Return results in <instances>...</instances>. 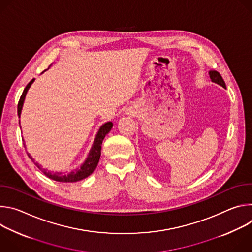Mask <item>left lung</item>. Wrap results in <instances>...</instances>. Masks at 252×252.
I'll use <instances>...</instances> for the list:
<instances>
[{"label": "left lung", "mask_w": 252, "mask_h": 252, "mask_svg": "<svg viewBox=\"0 0 252 252\" xmlns=\"http://www.w3.org/2000/svg\"><path fill=\"white\" fill-rule=\"evenodd\" d=\"M208 74H209V77H210V80H211L212 83L218 84V85L221 86L222 88L226 89L225 83H224L222 77L220 76V74L219 73V71H217V70H209Z\"/></svg>", "instance_id": "left-lung-1"}]
</instances>
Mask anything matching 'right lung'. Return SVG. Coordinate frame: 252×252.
Segmentation results:
<instances>
[{"label": "right lung", "instance_id": "add662e5", "mask_svg": "<svg viewBox=\"0 0 252 252\" xmlns=\"http://www.w3.org/2000/svg\"><path fill=\"white\" fill-rule=\"evenodd\" d=\"M33 81H34V79H32L27 85V87L25 88V90H24V92H23V94H22V95L20 97V100H19V103H18V116H19V118L21 117V113H22V109H23V104H24V101H25L26 94H27L30 87L33 83ZM113 126L114 125H113L112 122H107V123L103 124L99 127L87 159L81 165V167L75 169L74 171H70L69 173H64L63 174V172L48 171L47 169H44L41 164H39L38 162H34V159L31 157V155L29 153H28V156L32 160V162H34V164L38 166V168L41 169L44 172V174L46 176H48L51 179H54V181H56V182H60V183H76V182L82 181V179H84V178L88 177L89 175H91L94 172V170L95 169V167H96V165L98 163L99 158H100V150H101L102 140L105 137V135L111 131Z\"/></svg>", "mask_w": 252, "mask_h": 252}]
</instances>
